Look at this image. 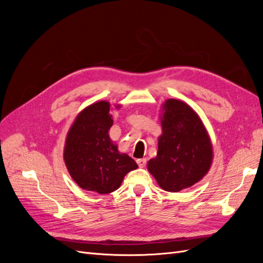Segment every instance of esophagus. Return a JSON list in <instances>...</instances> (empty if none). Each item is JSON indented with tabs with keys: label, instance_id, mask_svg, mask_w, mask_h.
<instances>
[{
	"label": "esophagus",
	"instance_id": "esophagus-1",
	"mask_svg": "<svg viewBox=\"0 0 263 263\" xmlns=\"http://www.w3.org/2000/svg\"><path fill=\"white\" fill-rule=\"evenodd\" d=\"M137 164L139 165V168H144V166L147 164V160L145 158L137 159Z\"/></svg>",
	"mask_w": 263,
	"mask_h": 263
}]
</instances>
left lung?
<instances>
[{"instance_id": "1", "label": "left lung", "mask_w": 263, "mask_h": 263, "mask_svg": "<svg viewBox=\"0 0 263 263\" xmlns=\"http://www.w3.org/2000/svg\"><path fill=\"white\" fill-rule=\"evenodd\" d=\"M162 135L157 157L148 170L158 184L168 192L192 186L208 173L213 151L200 117L185 103L168 100L163 105Z\"/></svg>"}]
</instances>
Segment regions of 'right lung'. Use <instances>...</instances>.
I'll list each match as a JSON object with an SVG mask.
<instances>
[{
    "instance_id": "right-lung-1",
    "label": "right lung",
    "mask_w": 263,
    "mask_h": 263,
    "mask_svg": "<svg viewBox=\"0 0 263 263\" xmlns=\"http://www.w3.org/2000/svg\"><path fill=\"white\" fill-rule=\"evenodd\" d=\"M118 107V106H117ZM113 125L109 103L101 101L78 115L68 133L63 158L77 184L100 194L114 192L127 173L138 168L108 136Z\"/></svg>"
}]
</instances>
